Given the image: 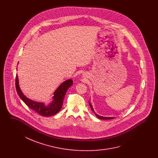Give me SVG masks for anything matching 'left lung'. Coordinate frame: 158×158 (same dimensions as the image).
I'll return each instance as SVG.
<instances>
[{
  "label": "left lung",
  "mask_w": 158,
  "mask_h": 158,
  "mask_svg": "<svg viewBox=\"0 0 158 158\" xmlns=\"http://www.w3.org/2000/svg\"><path fill=\"white\" fill-rule=\"evenodd\" d=\"M89 105H90V108H91V110L94 112V110H93V108H92V105L90 104V103L89 104ZM95 115L98 117V118H99V119H101V120H111V119H113V118H114V117H101V116H99V115H97V114H95Z\"/></svg>",
  "instance_id": "obj_1"
}]
</instances>
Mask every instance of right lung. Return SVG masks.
I'll return each instance as SVG.
<instances>
[{"instance_id": "obj_1", "label": "right lung", "mask_w": 158, "mask_h": 158, "mask_svg": "<svg viewBox=\"0 0 158 158\" xmlns=\"http://www.w3.org/2000/svg\"><path fill=\"white\" fill-rule=\"evenodd\" d=\"M73 85V81L72 79L67 80L61 84L60 86L57 89L54 93L53 102L45 106L44 103L34 102L30 99L27 98L23 94L19 88L18 84V76H16L15 79V86L16 92L19 97L24 102V103L27 105L31 110H34L35 112L38 114L39 115L43 117H50L53 116L56 114L58 113L62 106L63 102V99L68 89Z\"/></svg>"}]
</instances>
